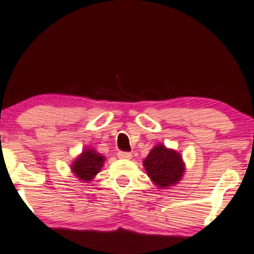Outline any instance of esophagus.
I'll return each mask as SVG.
<instances>
[{"mask_svg": "<svg viewBox=\"0 0 254 254\" xmlns=\"http://www.w3.org/2000/svg\"><path fill=\"white\" fill-rule=\"evenodd\" d=\"M118 157L120 158V159L128 160V159H130V158H132V153H129V152H119Z\"/></svg>", "mask_w": 254, "mask_h": 254, "instance_id": "34e87169", "label": "esophagus"}]
</instances>
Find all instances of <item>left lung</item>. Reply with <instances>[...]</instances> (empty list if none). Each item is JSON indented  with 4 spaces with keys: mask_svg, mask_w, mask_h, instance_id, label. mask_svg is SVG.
<instances>
[{
    "mask_svg": "<svg viewBox=\"0 0 254 254\" xmlns=\"http://www.w3.org/2000/svg\"><path fill=\"white\" fill-rule=\"evenodd\" d=\"M142 165L152 183L160 190H166L180 183L186 172V163L182 154L164 144L154 146Z\"/></svg>",
    "mask_w": 254,
    "mask_h": 254,
    "instance_id": "left-lung-1",
    "label": "left lung"
}]
</instances>
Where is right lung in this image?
Here are the masks:
<instances>
[{
	"label": "right lung",
	"mask_w": 254,
	"mask_h": 254,
	"mask_svg": "<svg viewBox=\"0 0 254 254\" xmlns=\"http://www.w3.org/2000/svg\"><path fill=\"white\" fill-rule=\"evenodd\" d=\"M106 157L98 153L96 148L86 147L73 159L71 164V172L83 183H88L96 177L103 168Z\"/></svg>",
	"instance_id": "add662e5"
}]
</instances>
